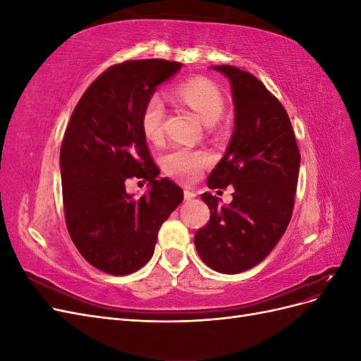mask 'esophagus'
Masks as SVG:
<instances>
[{
  "label": "esophagus",
  "instance_id": "1",
  "mask_svg": "<svg viewBox=\"0 0 361 361\" xmlns=\"http://www.w3.org/2000/svg\"><path fill=\"white\" fill-rule=\"evenodd\" d=\"M183 199L187 200V202L195 199V192H192V191H190V190H185V191H183Z\"/></svg>",
  "mask_w": 361,
  "mask_h": 361
}]
</instances>
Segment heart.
Listing matches in <instances>:
<instances>
[{
  "instance_id": "heart-1",
  "label": "heart",
  "mask_w": 361,
  "mask_h": 361,
  "mask_svg": "<svg viewBox=\"0 0 361 361\" xmlns=\"http://www.w3.org/2000/svg\"><path fill=\"white\" fill-rule=\"evenodd\" d=\"M176 96L187 104L191 110L197 113L206 125L215 123L221 117L224 101L218 87L204 78H192L178 85ZM164 114L166 106L161 94L154 93L149 96L141 111V133L150 143L158 145L164 137ZM209 162V157L204 152L191 150L188 147H173L162 158V166L171 178L182 182H192L200 176L202 170Z\"/></svg>"
}]
</instances>
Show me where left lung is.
<instances>
[{
	"label": "left lung",
	"instance_id": "left-lung-1",
	"mask_svg": "<svg viewBox=\"0 0 361 361\" xmlns=\"http://www.w3.org/2000/svg\"><path fill=\"white\" fill-rule=\"evenodd\" d=\"M232 87L235 129L207 178L211 190L233 187L228 206L202 194L211 218L194 236L200 259L221 274L256 267L277 245L290 221L300 150L285 106L255 75L228 64L212 66Z\"/></svg>",
	"mask_w": 361,
	"mask_h": 361
}]
</instances>
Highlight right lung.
<instances>
[{"label":"right lung","instance_id":"1","mask_svg":"<svg viewBox=\"0 0 361 361\" xmlns=\"http://www.w3.org/2000/svg\"><path fill=\"white\" fill-rule=\"evenodd\" d=\"M182 63L129 60L108 68L89 85L71 116L60 149L64 218L81 256L106 274L126 276L154 255L161 224L183 192L162 178L141 133V111L157 87ZM149 181L140 200L128 178Z\"/></svg>","mask_w":361,"mask_h":361}]
</instances>
